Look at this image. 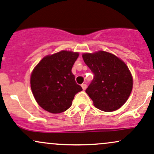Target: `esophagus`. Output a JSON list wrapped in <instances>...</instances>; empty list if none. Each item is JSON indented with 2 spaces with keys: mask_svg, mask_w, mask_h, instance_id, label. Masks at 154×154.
<instances>
[{
  "mask_svg": "<svg viewBox=\"0 0 154 154\" xmlns=\"http://www.w3.org/2000/svg\"><path fill=\"white\" fill-rule=\"evenodd\" d=\"M81 86H82V89H83V90L86 89V88H87V85H86V84H82Z\"/></svg>",
  "mask_w": 154,
  "mask_h": 154,
  "instance_id": "34e87169",
  "label": "esophagus"
}]
</instances>
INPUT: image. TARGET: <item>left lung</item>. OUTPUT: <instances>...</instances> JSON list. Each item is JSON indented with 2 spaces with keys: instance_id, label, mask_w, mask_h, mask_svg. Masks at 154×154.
<instances>
[{
  "instance_id": "obj_1",
  "label": "left lung",
  "mask_w": 154,
  "mask_h": 154,
  "mask_svg": "<svg viewBox=\"0 0 154 154\" xmlns=\"http://www.w3.org/2000/svg\"><path fill=\"white\" fill-rule=\"evenodd\" d=\"M94 74L85 92L101 111L111 112L125 104L131 93L133 78L128 68L119 58L103 51L82 54Z\"/></svg>"
}]
</instances>
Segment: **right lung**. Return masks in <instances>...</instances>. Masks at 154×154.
Here are the masks:
<instances>
[{
    "instance_id": "1",
    "label": "right lung",
    "mask_w": 154,
    "mask_h": 154,
    "mask_svg": "<svg viewBox=\"0 0 154 154\" xmlns=\"http://www.w3.org/2000/svg\"><path fill=\"white\" fill-rule=\"evenodd\" d=\"M77 52L61 51L46 56L35 66L30 79L31 88L38 105L52 114L63 112L72 106L82 87L72 72Z\"/></svg>"
}]
</instances>
